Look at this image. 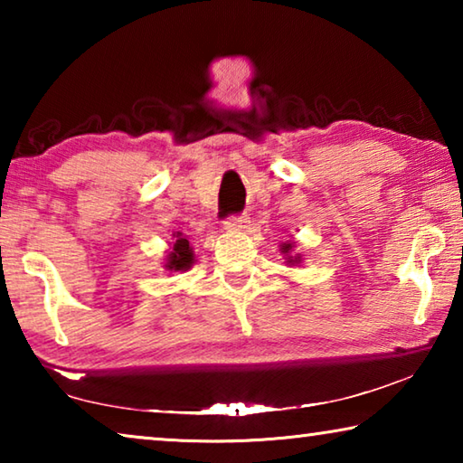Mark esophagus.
I'll return each instance as SVG.
<instances>
[{"label": "esophagus", "mask_w": 463, "mask_h": 463, "mask_svg": "<svg viewBox=\"0 0 463 463\" xmlns=\"http://www.w3.org/2000/svg\"><path fill=\"white\" fill-rule=\"evenodd\" d=\"M249 218L247 216H232L229 221H224V231L229 232H239L242 229H247Z\"/></svg>", "instance_id": "obj_1"}]
</instances>
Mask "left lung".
I'll list each match as a JSON object with an SVG mask.
<instances>
[{"mask_svg":"<svg viewBox=\"0 0 463 463\" xmlns=\"http://www.w3.org/2000/svg\"><path fill=\"white\" fill-rule=\"evenodd\" d=\"M294 247H296L294 241H286L279 245V250L284 253L286 265H289V268H294V265H302V261H304L302 253H294Z\"/></svg>","mask_w":463,"mask_h":463,"instance_id":"1","label":"left lung"}]
</instances>
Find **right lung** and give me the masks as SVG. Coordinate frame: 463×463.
<instances>
[{
	"mask_svg": "<svg viewBox=\"0 0 463 463\" xmlns=\"http://www.w3.org/2000/svg\"><path fill=\"white\" fill-rule=\"evenodd\" d=\"M194 265V250L190 247V241L184 232H174V239L169 242V250L165 261H163V269L169 273L174 271H187Z\"/></svg>",
	"mask_w": 463,
	"mask_h": 463,
	"instance_id": "right-lung-1",
	"label": "right lung"
}]
</instances>
